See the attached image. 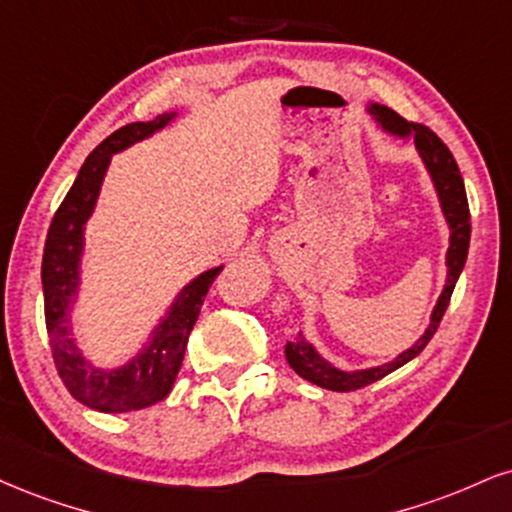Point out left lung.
I'll list each match as a JSON object with an SVG mask.
<instances>
[{
	"instance_id": "1",
	"label": "left lung",
	"mask_w": 512,
	"mask_h": 512,
	"mask_svg": "<svg viewBox=\"0 0 512 512\" xmlns=\"http://www.w3.org/2000/svg\"><path fill=\"white\" fill-rule=\"evenodd\" d=\"M372 114L377 116V121L386 131L396 133V135H415V147L420 152L424 164H427L429 174L434 178L436 193H439L441 207H443V217L448 221V229H451V248H448L446 255V264H448V279L446 286H443L439 303H436L434 312H432V324L429 329L424 331V336L415 346L400 353L396 360L389 362V365L381 367H372V369H362V372H343L329 362L322 360L315 353V348L310 343H305L303 338L295 343H288L286 346V360L300 377L312 381V384L322 386V389L329 391H357L365 389V386L374 384V381L384 379L386 374L396 372L398 367H403L405 362H410L412 357L420 355L427 343L432 341V336L439 329L443 315H446V307L451 303V295L455 288V281H458L460 272H463L465 260H467V248H470V233H472V221H470V205H467V193H465V183L463 176H460L458 164L451 155L443 140L436 135L432 128L422 126V123H412L405 121L403 116H398L393 109L389 107H379V104H372Z\"/></svg>"
}]
</instances>
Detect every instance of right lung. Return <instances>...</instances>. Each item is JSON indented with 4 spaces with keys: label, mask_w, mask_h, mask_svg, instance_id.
Masks as SVG:
<instances>
[{
    "label": "right lung",
    "mask_w": 512,
    "mask_h": 512,
    "mask_svg": "<svg viewBox=\"0 0 512 512\" xmlns=\"http://www.w3.org/2000/svg\"><path fill=\"white\" fill-rule=\"evenodd\" d=\"M174 114H159L155 121L128 123L102 140L80 166L64 202L49 224L42 252V291H45V324L54 367L69 393L83 405L100 412H131L150 408L169 396L178 369L183 365L188 336L205 303V295L221 267L209 269L190 281L162 319L150 343L135 360L119 369L92 367L71 336L69 305L78 291V262L83 252V226L95 209L102 178L114 152L126 150L138 140L164 128Z\"/></svg>",
    "instance_id": "obj_1"
}]
</instances>
